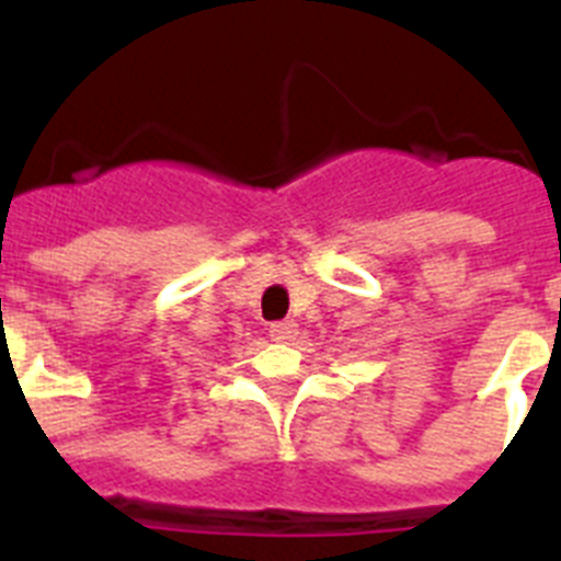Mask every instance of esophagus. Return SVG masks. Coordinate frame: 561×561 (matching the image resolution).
Listing matches in <instances>:
<instances>
[{"label": "esophagus", "mask_w": 561, "mask_h": 561, "mask_svg": "<svg viewBox=\"0 0 561 561\" xmlns=\"http://www.w3.org/2000/svg\"><path fill=\"white\" fill-rule=\"evenodd\" d=\"M295 334H297V323H291V320H280V323L270 325V336L275 342H289L295 340Z\"/></svg>", "instance_id": "1"}]
</instances>
